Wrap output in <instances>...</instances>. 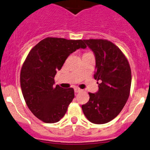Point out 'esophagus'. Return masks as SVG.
Instances as JSON below:
<instances>
[{"label": "esophagus", "mask_w": 150, "mask_h": 150, "mask_svg": "<svg viewBox=\"0 0 150 150\" xmlns=\"http://www.w3.org/2000/svg\"><path fill=\"white\" fill-rule=\"evenodd\" d=\"M82 91V89L79 88H75V93H79V92Z\"/></svg>", "instance_id": "obj_1"}]
</instances>
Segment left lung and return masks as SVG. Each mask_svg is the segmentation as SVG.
Masks as SVG:
<instances>
[{
  "instance_id": "obj_1",
  "label": "left lung",
  "mask_w": 150,
  "mask_h": 150,
  "mask_svg": "<svg viewBox=\"0 0 150 150\" xmlns=\"http://www.w3.org/2000/svg\"><path fill=\"white\" fill-rule=\"evenodd\" d=\"M96 57L94 79L99 83L96 93H88L89 100L83 104L86 118L95 124L111 121L121 112L129 97L131 70L121 50L105 39L83 40Z\"/></svg>"
}]
</instances>
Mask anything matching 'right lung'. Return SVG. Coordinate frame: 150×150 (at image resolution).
<instances>
[{
    "mask_svg": "<svg viewBox=\"0 0 150 150\" xmlns=\"http://www.w3.org/2000/svg\"><path fill=\"white\" fill-rule=\"evenodd\" d=\"M81 48H86L82 40L48 37L27 56L21 69V88L28 108L39 120L54 123L65 115L75 97L74 89L54 86V77L68 56Z\"/></svg>",
    "mask_w": 150,
    "mask_h": 150,
    "instance_id": "right-lung-1",
    "label": "right lung"
}]
</instances>
